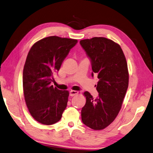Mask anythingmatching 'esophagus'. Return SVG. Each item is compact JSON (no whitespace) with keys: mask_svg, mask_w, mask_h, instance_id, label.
<instances>
[{"mask_svg":"<svg viewBox=\"0 0 153 153\" xmlns=\"http://www.w3.org/2000/svg\"><path fill=\"white\" fill-rule=\"evenodd\" d=\"M78 94V92L76 91H71L69 92V95L71 97L76 95V94Z\"/></svg>","mask_w":153,"mask_h":153,"instance_id":"1","label":"esophagus"}]
</instances>
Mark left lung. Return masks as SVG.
<instances>
[{
    "mask_svg": "<svg viewBox=\"0 0 153 153\" xmlns=\"http://www.w3.org/2000/svg\"><path fill=\"white\" fill-rule=\"evenodd\" d=\"M91 60L92 77L97 74L96 99L88 91L82 109V120L94 130L105 129L113 122L122 106L129 84L127 63L120 46L105 37H93L79 42Z\"/></svg>",
    "mask_w": 153,
    "mask_h": 153,
    "instance_id": "8db88e82",
    "label": "left lung"
}]
</instances>
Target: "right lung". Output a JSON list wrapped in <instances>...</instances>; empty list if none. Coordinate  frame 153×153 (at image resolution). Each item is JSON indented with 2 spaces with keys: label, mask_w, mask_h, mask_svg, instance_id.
<instances>
[{
  "label": "right lung",
  "mask_w": 153,
  "mask_h": 153,
  "mask_svg": "<svg viewBox=\"0 0 153 153\" xmlns=\"http://www.w3.org/2000/svg\"><path fill=\"white\" fill-rule=\"evenodd\" d=\"M77 40L56 36L43 38L30 48L23 70L24 99L31 116L43 125L60 120L69 92L51 85L54 75Z\"/></svg>",
  "instance_id": "add662e5"
}]
</instances>
